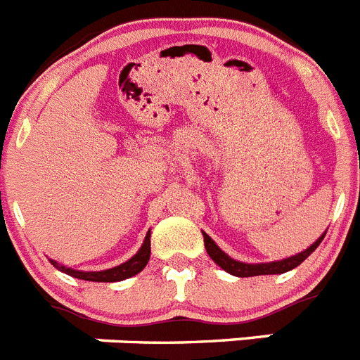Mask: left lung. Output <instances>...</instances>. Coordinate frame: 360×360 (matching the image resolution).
<instances>
[{"instance_id": "left-lung-1", "label": "left lung", "mask_w": 360, "mask_h": 360, "mask_svg": "<svg viewBox=\"0 0 360 360\" xmlns=\"http://www.w3.org/2000/svg\"><path fill=\"white\" fill-rule=\"evenodd\" d=\"M326 232L315 240L314 245L308 246L306 250L299 252V254L292 255V257L281 259V261H270V262H243L237 261V259H232L228 254H224L223 250L215 245V240L212 239L206 232H202V237H205V248L208 252V255L212 257V261L217 264V266L223 268L228 274L236 275V277H254V275H277L284 274V271H290L293 268H297L301 264L304 259H308V255H311L315 252L321 240L324 239Z\"/></svg>"}]
</instances>
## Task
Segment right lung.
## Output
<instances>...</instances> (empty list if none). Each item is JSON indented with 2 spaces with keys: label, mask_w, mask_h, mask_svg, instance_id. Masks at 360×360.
Here are the masks:
<instances>
[{
  "label": "right lung",
  "mask_w": 360,
  "mask_h": 360,
  "mask_svg": "<svg viewBox=\"0 0 360 360\" xmlns=\"http://www.w3.org/2000/svg\"><path fill=\"white\" fill-rule=\"evenodd\" d=\"M150 259V230L146 233L145 240H143L141 248L137 250V254L132 255L127 262L120 264V266L108 268V270H99V271H85V270H74V268H68L65 264H59L54 259H49L59 271L70 275V277H76V279L83 281H92V283H117V281L130 279L134 275H137L139 271H143V268L146 266V262Z\"/></svg>",
  "instance_id": "add662e5"
}]
</instances>
